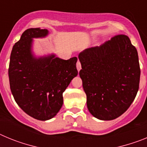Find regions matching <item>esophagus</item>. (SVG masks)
Segmentation results:
<instances>
[{
  "instance_id": "esophagus-1",
  "label": "esophagus",
  "mask_w": 147,
  "mask_h": 147,
  "mask_svg": "<svg viewBox=\"0 0 147 147\" xmlns=\"http://www.w3.org/2000/svg\"><path fill=\"white\" fill-rule=\"evenodd\" d=\"M76 68H77L78 71H80L82 68V66H81V63H80V60H78L77 62H76Z\"/></svg>"
}]
</instances>
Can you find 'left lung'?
<instances>
[{"instance_id":"1","label":"left lung","mask_w":147,"mask_h":147,"mask_svg":"<svg viewBox=\"0 0 147 147\" xmlns=\"http://www.w3.org/2000/svg\"><path fill=\"white\" fill-rule=\"evenodd\" d=\"M80 76L90 113L100 120L119 117L129 108L139 88L137 49L125 34L81 52Z\"/></svg>"}]
</instances>
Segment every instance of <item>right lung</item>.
Here are the masks:
<instances>
[{"label":"right lung","instance_id":"add662e5","mask_svg":"<svg viewBox=\"0 0 147 147\" xmlns=\"http://www.w3.org/2000/svg\"><path fill=\"white\" fill-rule=\"evenodd\" d=\"M47 29L28 28L14 45L10 56L9 78L11 93L18 106L37 120L52 119L63 104L62 93L77 76V57L67 60L50 55L35 58L32 38L43 37Z\"/></svg>","mask_w":147,"mask_h":147}]
</instances>
